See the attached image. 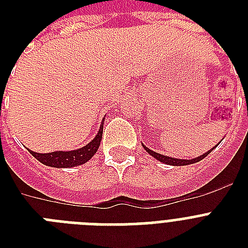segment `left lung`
I'll return each instance as SVG.
<instances>
[{
	"label": "left lung",
	"instance_id": "1",
	"mask_svg": "<svg viewBox=\"0 0 248 248\" xmlns=\"http://www.w3.org/2000/svg\"><path fill=\"white\" fill-rule=\"evenodd\" d=\"M144 149L149 153V155H152V157H155V159H158L159 162L165 163V165H170V166H186V165H192V163H196V162H200V161H202V159L204 158V157H207L210 153H211L214 149L216 148V145L214 148H211L210 151L206 152V153H203L202 155H198V157H196V158H192V159H179V158H172V157H167V155H159V153H155V152H153L152 149H149V148H147L145 145L143 144Z\"/></svg>",
	"mask_w": 248,
	"mask_h": 248
}]
</instances>
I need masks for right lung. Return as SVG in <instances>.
Here are the masks:
<instances>
[{
    "mask_svg": "<svg viewBox=\"0 0 248 248\" xmlns=\"http://www.w3.org/2000/svg\"><path fill=\"white\" fill-rule=\"evenodd\" d=\"M101 138H103V122L100 124V128L97 131L96 136L90 141L87 145L75 149V151H56L51 153H37L31 149H28L29 153L41 163H44L50 167H56V169H69V167H75L86 163L87 161L93 158L100 147Z\"/></svg>",
    "mask_w": 248,
    "mask_h": 248,
    "instance_id": "right-lung-1",
    "label": "right lung"
}]
</instances>
